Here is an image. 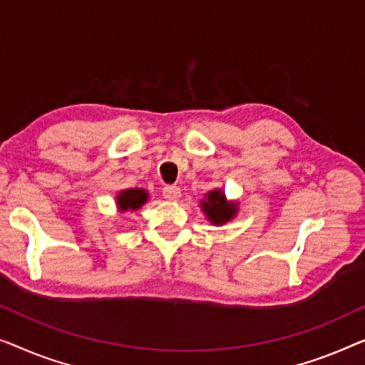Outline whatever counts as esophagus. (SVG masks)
Instances as JSON below:
<instances>
[{
	"label": "esophagus",
	"instance_id": "1",
	"mask_svg": "<svg viewBox=\"0 0 365 365\" xmlns=\"http://www.w3.org/2000/svg\"><path fill=\"white\" fill-rule=\"evenodd\" d=\"M163 198L168 200V202H177L178 198L182 197V190L175 187V185H167V187H163Z\"/></svg>",
	"mask_w": 365,
	"mask_h": 365
}]
</instances>
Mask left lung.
Masks as SVG:
<instances>
[{
	"instance_id": "1",
	"label": "left lung",
	"mask_w": 365,
	"mask_h": 365,
	"mask_svg": "<svg viewBox=\"0 0 365 365\" xmlns=\"http://www.w3.org/2000/svg\"><path fill=\"white\" fill-rule=\"evenodd\" d=\"M202 210L207 215L208 222L213 225H225L232 220L236 212H238V205L228 202L227 197L222 190H212L205 195L202 202Z\"/></svg>"
}]
</instances>
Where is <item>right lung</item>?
Instances as JSON below:
<instances>
[{
    "label": "right lung",
    "instance_id": "obj_1",
    "mask_svg": "<svg viewBox=\"0 0 365 365\" xmlns=\"http://www.w3.org/2000/svg\"><path fill=\"white\" fill-rule=\"evenodd\" d=\"M148 200L147 190L143 188H129L122 190V192L117 195V208L120 212H127V210H138Z\"/></svg>",
    "mask_w": 365,
    "mask_h": 365
}]
</instances>
